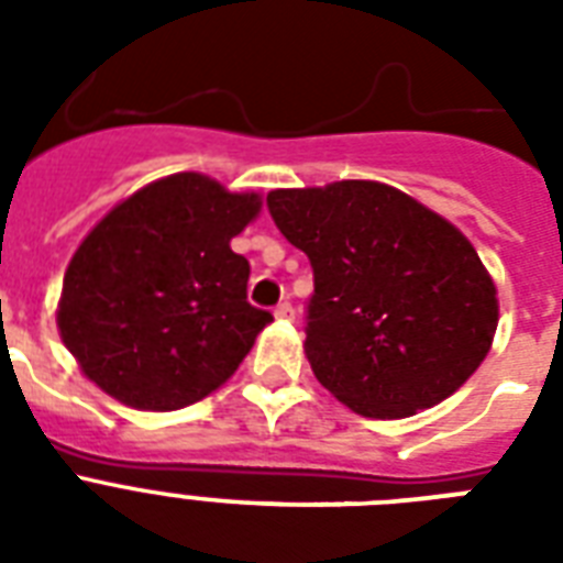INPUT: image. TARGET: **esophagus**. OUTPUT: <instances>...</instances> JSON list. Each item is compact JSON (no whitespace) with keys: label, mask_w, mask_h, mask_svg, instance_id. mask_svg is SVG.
Wrapping results in <instances>:
<instances>
[{"label":"esophagus","mask_w":563,"mask_h":563,"mask_svg":"<svg viewBox=\"0 0 563 563\" xmlns=\"http://www.w3.org/2000/svg\"><path fill=\"white\" fill-rule=\"evenodd\" d=\"M274 318H277V321H291V318H295V309H291L289 300H283V303L274 307Z\"/></svg>","instance_id":"obj_1"}]
</instances>
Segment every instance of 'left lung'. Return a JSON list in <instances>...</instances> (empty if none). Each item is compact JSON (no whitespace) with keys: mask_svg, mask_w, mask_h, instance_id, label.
<instances>
[{"mask_svg":"<svg viewBox=\"0 0 563 563\" xmlns=\"http://www.w3.org/2000/svg\"><path fill=\"white\" fill-rule=\"evenodd\" d=\"M268 210L312 263L303 351L347 409L409 418L459 391L485 362L497 286L444 216L379 180L274 189Z\"/></svg>","mask_w":563,"mask_h":563,"instance_id":"8db88e82","label":"left lung"}]
</instances>
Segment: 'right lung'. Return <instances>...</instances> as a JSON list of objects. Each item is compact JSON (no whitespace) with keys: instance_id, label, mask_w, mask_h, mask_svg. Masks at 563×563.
Listing matches in <instances>:
<instances>
[{"instance_id":"add662e5","label":"right lung","mask_w":563,"mask_h":563,"mask_svg":"<svg viewBox=\"0 0 563 563\" xmlns=\"http://www.w3.org/2000/svg\"><path fill=\"white\" fill-rule=\"evenodd\" d=\"M263 210L256 192L178 172L119 201L64 274L57 333L113 400L175 411L236 374L272 312L247 303L251 265L233 254Z\"/></svg>"}]
</instances>
